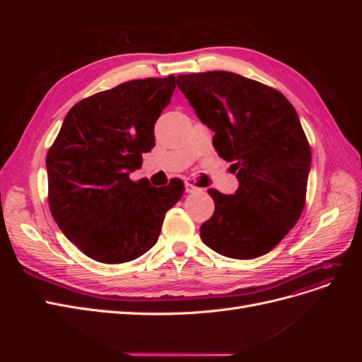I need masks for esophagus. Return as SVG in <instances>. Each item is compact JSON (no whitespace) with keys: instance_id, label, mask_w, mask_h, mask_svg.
I'll return each mask as SVG.
<instances>
[{"instance_id":"obj_1","label":"esophagus","mask_w":362,"mask_h":362,"mask_svg":"<svg viewBox=\"0 0 362 362\" xmlns=\"http://www.w3.org/2000/svg\"><path fill=\"white\" fill-rule=\"evenodd\" d=\"M185 192H187V193H196V192H201V189L196 187V185H193L192 182H187V184H185Z\"/></svg>"}]
</instances>
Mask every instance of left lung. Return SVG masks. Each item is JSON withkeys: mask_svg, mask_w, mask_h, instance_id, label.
Segmentation results:
<instances>
[{"mask_svg": "<svg viewBox=\"0 0 362 362\" xmlns=\"http://www.w3.org/2000/svg\"><path fill=\"white\" fill-rule=\"evenodd\" d=\"M177 86L238 180L234 194L208 190L216 208L202 242L235 259L267 254L305 205L311 149L298 113L281 92L233 72L178 75Z\"/></svg>", "mask_w": 362, "mask_h": 362, "instance_id": "left-lung-1", "label": "left lung"}]
</instances>
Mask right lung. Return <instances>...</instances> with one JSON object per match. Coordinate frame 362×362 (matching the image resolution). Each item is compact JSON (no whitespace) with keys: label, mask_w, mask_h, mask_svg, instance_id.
<instances>
[{"label":"right lung","mask_w":362,"mask_h":362,"mask_svg":"<svg viewBox=\"0 0 362 362\" xmlns=\"http://www.w3.org/2000/svg\"><path fill=\"white\" fill-rule=\"evenodd\" d=\"M175 76L133 80L76 103L47 156L54 221L83 254L105 264L139 258L157 243L184 182L154 187L129 173L156 146L154 125Z\"/></svg>","instance_id":"right-lung-1"}]
</instances>
